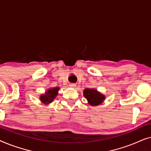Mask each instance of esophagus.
<instances>
[{"mask_svg": "<svg viewBox=\"0 0 151 151\" xmlns=\"http://www.w3.org/2000/svg\"><path fill=\"white\" fill-rule=\"evenodd\" d=\"M69 86H70V87L74 88V87H76V84H74V83H71V84H69Z\"/></svg>", "mask_w": 151, "mask_h": 151, "instance_id": "1", "label": "esophagus"}]
</instances>
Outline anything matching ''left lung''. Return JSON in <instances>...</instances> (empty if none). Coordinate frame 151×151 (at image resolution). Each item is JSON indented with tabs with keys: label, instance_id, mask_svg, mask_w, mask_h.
<instances>
[{
	"label": "left lung",
	"instance_id": "obj_1",
	"mask_svg": "<svg viewBox=\"0 0 151 151\" xmlns=\"http://www.w3.org/2000/svg\"><path fill=\"white\" fill-rule=\"evenodd\" d=\"M84 96L88 100V103L91 106H97L100 104L104 100V96L101 94L97 90L93 88H86L84 91Z\"/></svg>",
	"mask_w": 151,
	"mask_h": 151
}]
</instances>
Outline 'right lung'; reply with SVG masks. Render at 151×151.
<instances>
[{
	"label": "right lung",
	"mask_w": 151,
	"mask_h": 151,
	"mask_svg": "<svg viewBox=\"0 0 151 151\" xmlns=\"http://www.w3.org/2000/svg\"><path fill=\"white\" fill-rule=\"evenodd\" d=\"M58 90L59 87L50 88L48 90V91L45 93V95L41 96L40 100L44 104H48V103L51 102L53 100V99H55V96H57Z\"/></svg>",
	"instance_id": "add662e5"
}]
</instances>
